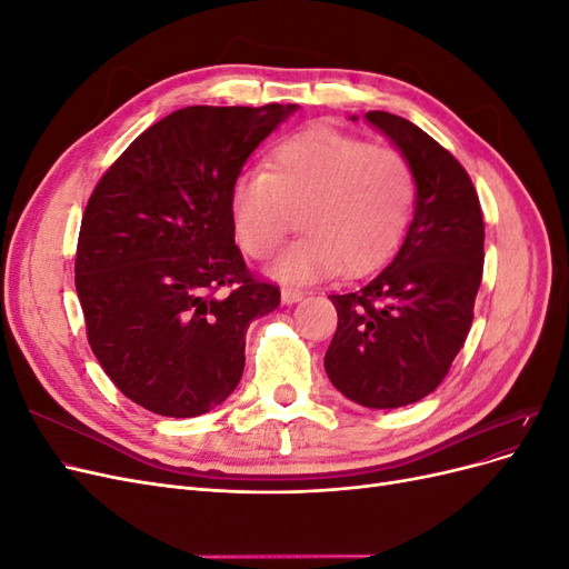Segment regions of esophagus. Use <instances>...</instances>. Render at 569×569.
Wrapping results in <instances>:
<instances>
[{
	"label": "esophagus",
	"mask_w": 569,
	"mask_h": 569,
	"mask_svg": "<svg viewBox=\"0 0 569 569\" xmlns=\"http://www.w3.org/2000/svg\"><path fill=\"white\" fill-rule=\"evenodd\" d=\"M301 299H303V291L301 289H291V287L282 289V303L284 306H291V303H297Z\"/></svg>",
	"instance_id": "34e87169"
}]
</instances>
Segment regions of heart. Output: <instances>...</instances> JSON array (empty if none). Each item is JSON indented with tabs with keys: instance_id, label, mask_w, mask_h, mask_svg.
I'll return each mask as SVG.
<instances>
[{
	"instance_id": "obj_1",
	"label": "heart",
	"mask_w": 569,
	"mask_h": 569,
	"mask_svg": "<svg viewBox=\"0 0 569 569\" xmlns=\"http://www.w3.org/2000/svg\"><path fill=\"white\" fill-rule=\"evenodd\" d=\"M416 176L403 153L330 126L299 130L270 151L268 170L234 180L237 237L270 258L299 226L303 237L274 263V278L313 282L380 268L401 244L416 209Z\"/></svg>"
}]
</instances>
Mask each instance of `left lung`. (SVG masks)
I'll list each match as a JSON object with an SVG mask.
<instances>
[{"instance_id": "1", "label": "left lung", "mask_w": 569, "mask_h": 569, "mask_svg": "<svg viewBox=\"0 0 569 569\" xmlns=\"http://www.w3.org/2000/svg\"><path fill=\"white\" fill-rule=\"evenodd\" d=\"M366 123L408 159L416 209L387 268L330 297L339 322L325 372L358 406L401 408L441 385L470 332L485 220L470 176L425 130L387 111H368Z\"/></svg>"}]
</instances>
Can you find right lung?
<instances>
[{
  "mask_svg": "<svg viewBox=\"0 0 569 569\" xmlns=\"http://www.w3.org/2000/svg\"><path fill=\"white\" fill-rule=\"evenodd\" d=\"M297 109H180L137 137L88 201L76 291L90 347L157 416L197 418L226 401L251 320L280 306V289L253 280L234 244L232 187Z\"/></svg>",
  "mask_w": 569,
  "mask_h": 569,
  "instance_id": "right-lung-1",
  "label": "right lung"
}]
</instances>
